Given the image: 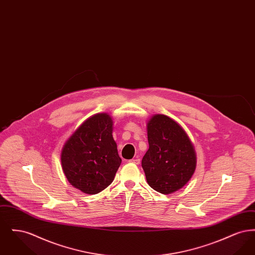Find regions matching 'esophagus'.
I'll use <instances>...</instances> for the list:
<instances>
[{"label": "esophagus", "instance_id": "34e87169", "mask_svg": "<svg viewBox=\"0 0 255 255\" xmlns=\"http://www.w3.org/2000/svg\"><path fill=\"white\" fill-rule=\"evenodd\" d=\"M130 162H133L134 164H139L140 163V159L139 158H133L130 160Z\"/></svg>", "mask_w": 255, "mask_h": 255}]
</instances>
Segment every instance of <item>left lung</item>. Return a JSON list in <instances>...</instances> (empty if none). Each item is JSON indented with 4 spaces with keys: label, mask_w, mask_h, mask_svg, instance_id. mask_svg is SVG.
<instances>
[{
    "label": "left lung",
    "mask_w": 255,
    "mask_h": 255,
    "mask_svg": "<svg viewBox=\"0 0 255 255\" xmlns=\"http://www.w3.org/2000/svg\"><path fill=\"white\" fill-rule=\"evenodd\" d=\"M149 149L141 166L146 181L161 194L182 188L194 174V146L180 124L164 115H155L147 122Z\"/></svg>",
    "instance_id": "obj_1"
}]
</instances>
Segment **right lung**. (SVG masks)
<instances>
[{
  "label": "right lung",
  "mask_w": 255,
  "mask_h": 255,
  "mask_svg": "<svg viewBox=\"0 0 255 255\" xmlns=\"http://www.w3.org/2000/svg\"><path fill=\"white\" fill-rule=\"evenodd\" d=\"M112 133V118L106 113L97 114L86 120L63 146V172L83 193L97 194L115 179L122 158Z\"/></svg>",
  "instance_id": "add662e5"
}]
</instances>
